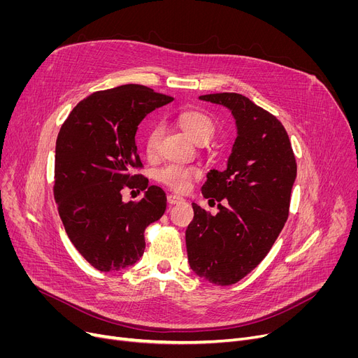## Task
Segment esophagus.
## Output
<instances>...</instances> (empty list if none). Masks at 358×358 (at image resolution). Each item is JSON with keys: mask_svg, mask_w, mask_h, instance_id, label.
<instances>
[{"mask_svg": "<svg viewBox=\"0 0 358 358\" xmlns=\"http://www.w3.org/2000/svg\"><path fill=\"white\" fill-rule=\"evenodd\" d=\"M166 200H168L169 204H180V203H184V199L180 197V196H177V194H169V196L166 197Z\"/></svg>", "mask_w": 358, "mask_h": 358, "instance_id": "1", "label": "esophagus"}]
</instances>
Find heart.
<instances>
[{"label":"heart","instance_id":"1","mask_svg":"<svg viewBox=\"0 0 358 358\" xmlns=\"http://www.w3.org/2000/svg\"><path fill=\"white\" fill-rule=\"evenodd\" d=\"M177 123L185 134L197 143L201 141L209 142L215 134L213 119L208 113H203L199 110H184L178 113ZM161 136L162 130L159 126H154L149 129L145 141V148L149 155H154L157 152ZM197 174L199 171L196 168L184 166L180 164H168L158 171V180L166 184L168 187H171L173 190L184 192Z\"/></svg>","mask_w":358,"mask_h":358}]
</instances>
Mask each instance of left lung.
I'll list each match as a JSON object with an SVG mask.
<instances>
[{
	"mask_svg": "<svg viewBox=\"0 0 358 358\" xmlns=\"http://www.w3.org/2000/svg\"><path fill=\"white\" fill-rule=\"evenodd\" d=\"M199 99L231 110L236 139L227 169H210L201 187L206 199L223 200L217 215L193 203L187 255L199 277L231 286L264 259L283 229L297 165L287 131L271 113L236 92Z\"/></svg>",
	"mask_w": 358,
	"mask_h": 358,
	"instance_id": "left-lung-1",
	"label": "left lung"
}]
</instances>
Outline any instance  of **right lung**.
I'll return each mask as SVG.
<instances>
[{
	"label": "right lung",
	"mask_w": 358,
	"mask_h": 358,
	"mask_svg": "<svg viewBox=\"0 0 358 358\" xmlns=\"http://www.w3.org/2000/svg\"><path fill=\"white\" fill-rule=\"evenodd\" d=\"M174 99L138 84L92 92L64 122L55 148L53 196L73 247L100 271H120L143 255L148 224L166 209V196L141 168L135 136L146 115ZM126 188L145 191L124 203Z\"/></svg>",
	"instance_id": "1"
}]
</instances>
